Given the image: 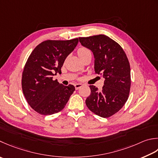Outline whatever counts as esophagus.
I'll use <instances>...</instances> for the list:
<instances>
[{
	"label": "esophagus",
	"mask_w": 158,
	"mask_h": 158,
	"mask_svg": "<svg viewBox=\"0 0 158 158\" xmlns=\"http://www.w3.org/2000/svg\"><path fill=\"white\" fill-rule=\"evenodd\" d=\"M82 85H83L81 84V83H77V84L75 85V89H79L81 87H82Z\"/></svg>",
	"instance_id": "esophagus-1"
}]
</instances>
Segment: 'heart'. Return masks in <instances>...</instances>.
Returning <instances> with one entry per match:
<instances>
[{
  "mask_svg": "<svg viewBox=\"0 0 158 158\" xmlns=\"http://www.w3.org/2000/svg\"><path fill=\"white\" fill-rule=\"evenodd\" d=\"M77 54H78L79 57L80 58H81L82 57H84V56H85V55H87L88 54H91V52L87 48L81 47V48H80L78 51H77Z\"/></svg>",
  "mask_w": 158,
  "mask_h": 158,
  "instance_id": "1",
  "label": "heart"
}]
</instances>
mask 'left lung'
<instances>
[{
  "mask_svg": "<svg viewBox=\"0 0 158 158\" xmlns=\"http://www.w3.org/2000/svg\"><path fill=\"white\" fill-rule=\"evenodd\" d=\"M79 39L82 46L93 52L95 73L105 78L101 90L89 85L91 93L85 104L91 112L108 118L118 112L128 99L131 72L127 57L118 43L105 35Z\"/></svg>",
  "mask_w": 158,
  "mask_h": 158,
  "instance_id": "obj_1",
  "label": "left lung"
}]
</instances>
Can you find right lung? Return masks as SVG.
<instances>
[{"label": "right lung", "mask_w": 158, "mask_h": 158, "mask_svg": "<svg viewBox=\"0 0 158 158\" xmlns=\"http://www.w3.org/2000/svg\"><path fill=\"white\" fill-rule=\"evenodd\" d=\"M79 42L70 40H46L33 49L24 66L22 88L27 103L41 115H51L62 110L75 90L65 86L53 76L61 73L64 62Z\"/></svg>", "instance_id": "obj_1"}]
</instances>
